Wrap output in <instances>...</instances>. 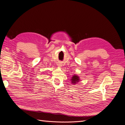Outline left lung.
Segmentation results:
<instances>
[{
    "instance_id": "obj_1",
    "label": "left lung",
    "mask_w": 125,
    "mask_h": 125,
    "mask_svg": "<svg viewBox=\"0 0 125 125\" xmlns=\"http://www.w3.org/2000/svg\"><path fill=\"white\" fill-rule=\"evenodd\" d=\"M71 81H72V83L73 84L76 83L79 81V78L78 76H76V75H74L71 78Z\"/></svg>"
}]
</instances>
